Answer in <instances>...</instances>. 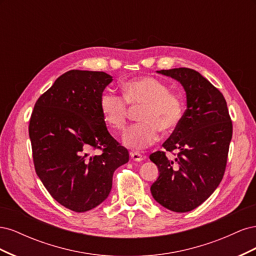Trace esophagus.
<instances>
[{"mask_svg": "<svg viewBox=\"0 0 256 256\" xmlns=\"http://www.w3.org/2000/svg\"><path fill=\"white\" fill-rule=\"evenodd\" d=\"M130 157L134 161H142L144 159L142 154L138 152H130Z\"/></svg>", "mask_w": 256, "mask_h": 256, "instance_id": "esophagus-1", "label": "esophagus"}]
</instances>
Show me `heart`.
<instances>
[{"instance_id": "1", "label": "heart", "mask_w": 256, "mask_h": 256, "mask_svg": "<svg viewBox=\"0 0 256 256\" xmlns=\"http://www.w3.org/2000/svg\"><path fill=\"white\" fill-rule=\"evenodd\" d=\"M124 97L111 90L100 96L99 106L106 124L111 129L122 131L128 120L129 108L141 106L138 120L122 136V142L130 148L142 150L158 140L159 131L168 132L175 129L184 114V102L168 85L154 76H145L122 84Z\"/></svg>"}]
</instances>
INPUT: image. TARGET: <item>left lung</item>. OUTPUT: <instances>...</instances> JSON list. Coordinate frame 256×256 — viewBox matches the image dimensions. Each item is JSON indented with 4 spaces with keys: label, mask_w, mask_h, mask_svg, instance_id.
<instances>
[{
    "label": "left lung",
    "mask_w": 256,
    "mask_h": 256,
    "mask_svg": "<svg viewBox=\"0 0 256 256\" xmlns=\"http://www.w3.org/2000/svg\"><path fill=\"white\" fill-rule=\"evenodd\" d=\"M158 72L182 83L187 109L162 144L164 150L150 154V159L159 168L150 191L160 205L187 212L204 203L221 182L233 122L222 92L200 72L184 67ZM166 151L174 154L173 160L166 157Z\"/></svg>",
    "instance_id": "1"
}]
</instances>
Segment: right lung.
<instances>
[{"label": "right lung", "instance_id": "obj_1", "mask_svg": "<svg viewBox=\"0 0 256 256\" xmlns=\"http://www.w3.org/2000/svg\"><path fill=\"white\" fill-rule=\"evenodd\" d=\"M111 82L104 72L69 70L37 99L30 118L36 174L56 202L76 212L102 203L114 171L129 160L100 111V96Z\"/></svg>", "mask_w": 256, "mask_h": 256}]
</instances>
